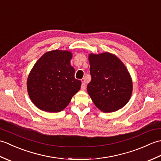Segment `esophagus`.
Returning a JSON list of instances; mask_svg holds the SVG:
<instances>
[{"instance_id": "1", "label": "esophagus", "mask_w": 161, "mask_h": 161, "mask_svg": "<svg viewBox=\"0 0 161 161\" xmlns=\"http://www.w3.org/2000/svg\"><path fill=\"white\" fill-rule=\"evenodd\" d=\"M81 89L82 90V91H84L85 89H86V84H85L84 81H82V83H81Z\"/></svg>"}]
</instances>
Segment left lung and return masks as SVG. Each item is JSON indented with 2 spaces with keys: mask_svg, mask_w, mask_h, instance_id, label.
Instances as JSON below:
<instances>
[{
  "mask_svg": "<svg viewBox=\"0 0 161 161\" xmlns=\"http://www.w3.org/2000/svg\"><path fill=\"white\" fill-rule=\"evenodd\" d=\"M91 81L87 91L95 105L104 113L114 112L127 104L133 91L127 68L115 54L106 52L88 55Z\"/></svg>",
  "mask_w": 161,
  "mask_h": 161,
  "instance_id": "left-lung-1",
  "label": "left lung"
}]
</instances>
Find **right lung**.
<instances>
[{
	"mask_svg": "<svg viewBox=\"0 0 161 161\" xmlns=\"http://www.w3.org/2000/svg\"><path fill=\"white\" fill-rule=\"evenodd\" d=\"M73 54L68 50H54L41 57L32 70L27 89L37 108L46 112H59L70 103L80 91L81 81L75 79L70 65Z\"/></svg>",
	"mask_w": 161,
	"mask_h": 161,
	"instance_id": "right-lung-1",
	"label": "right lung"
}]
</instances>
